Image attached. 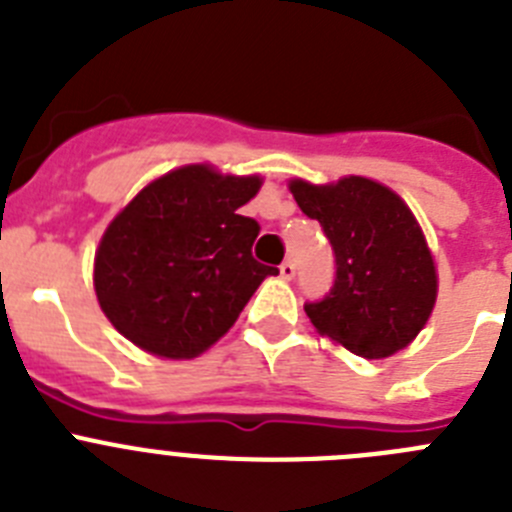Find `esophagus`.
Masks as SVG:
<instances>
[{
	"instance_id": "esophagus-1",
	"label": "esophagus",
	"mask_w": 512,
	"mask_h": 512,
	"mask_svg": "<svg viewBox=\"0 0 512 512\" xmlns=\"http://www.w3.org/2000/svg\"><path fill=\"white\" fill-rule=\"evenodd\" d=\"M279 274H282L284 279H295V274H297V264L292 259H287V261H282V266H279Z\"/></svg>"
}]
</instances>
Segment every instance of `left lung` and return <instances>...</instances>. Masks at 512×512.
Segmentation results:
<instances>
[{"instance_id":"8db88e82","label":"left lung","mask_w":512,"mask_h":512,"mask_svg":"<svg viewBox=\"0 0 512 512\" xmlns=\"http://www.w3.org/2000/svg\"><path fill=\"white\" fill-rule=\"evenodd\" d=\"M289 192L336 253L333 287L305 305L310 323L364 359L408 346L431 318L438 292L433 256L410 207L364 176L323 187L295 179Z\"/></svg>"}]
</instances>
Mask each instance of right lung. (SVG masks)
Listing matches in <instances>:
<instances>
[{"mask_svg": "<svg viewBox=\"0 0 512 512\" xmlns=\"http://www.w3.org/2000/svg\"><path fill=\"white\" fill-rule=\"evenodd\" d=\"M259 176L192 164L140 189L94 256L102 312L148 354L192 359L225 336L274 266L253 259V217L238 215Z\"/></svg>", "mask_w": 512, "mask_h": 512, "instance_id": "add662e5", "label": "right lung"}]
</instances>
